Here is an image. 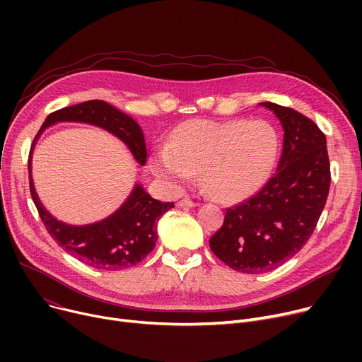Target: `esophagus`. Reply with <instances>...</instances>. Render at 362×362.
<instances>
[{"instance_id": "esophagus-1", "label": "esophagus", "mask_w": 362, "mask_h": 362, "mask_svg": "<svg viewBox=\"0 0 362 362\" xmlns=\"http://www.w3.org/2000/svg\"><path fill=\"white\" fill-rule=\"evenodd\" d=\"M179 205H180V206H197L198 202L192 201L191 198H183V199L179 201Z\"/></svg>"}]
</instances>
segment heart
Masks as SVG:
<instances>
[{"label":"heart","mask_w":362,"mask_h":362,"mask_svg":"<svg viewBox=\"0 0 362 362\" xmlns=\"http://www.w3.org/2000/svg\"><path fill=\"white\" fill-rule=\"evenodd\" d=\"M279 141L265 122L195 119L179 124L152 157L156 173L171 186L192 180L199 168L202 183L221 202H239L267 182Z\"/></svg>","instance_id":"b5f03b06"}]
</instances>
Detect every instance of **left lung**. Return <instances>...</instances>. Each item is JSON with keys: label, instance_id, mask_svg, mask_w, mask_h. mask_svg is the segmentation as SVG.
Segmentation results:
<instances>
[{"label": "left lung", "instance_id": "obj_1", "mask_svg": "<svg viewBox=\"0 0 362 362\" xmlns=\"http://www.w3.org/2000/svg\"><path fill=\"white\" fill-rule=\"evenodd\" d=\"M284 130L277 171L259 191L227 208L210 248L230 269L267 273L298 254L311 238L330 189L326 136L293 108L259 103Z\"/></svg>", "mask_w": 362, "mask_h": 362}]
</instances>
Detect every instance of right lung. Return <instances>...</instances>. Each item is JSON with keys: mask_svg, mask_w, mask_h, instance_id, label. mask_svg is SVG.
I'll return each mask as SVG.
<instances>
[{"mask_svg": "<svg viewBox=\"0 0 362 362\" xmlns=\"http://www.w3.org/2000/svg\"><path fill=\"white\" fill-rule=\"evenodd\" d=\"M59 122H82L108 130L127 145L141 165H145L148 156L142 129L116 107L92 100L51 112L37 132L29 154L30 195L51 238L66 252L93 269L114 272L136 265L156 248L157 220L175 204L157 201L146 194L141 185H136L126 202L105 220L88 226H70L54 218L35 192L30 157L41 133Z\"/></svg>", "mask_w": 362, "mask_h": 362, "instance_id": "right-lung-1", "label": "right lung"}]
</instances>
